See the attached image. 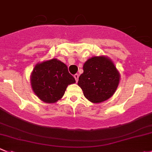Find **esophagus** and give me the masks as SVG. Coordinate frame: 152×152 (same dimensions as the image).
Segmentation results:
<instances>
[{
	"label": "esophagus",
	"instance_id": "1",
	"mask_svg": "<svg viewBox=\"0 0 152 152\" xmlns=\"http://www.w3.org/2000/svg\"><path fill=\"white\" fill-rule=\"evenodd\" d=\"M73 76H74L75 79H76V82H78V79H79V74H75Z\"/></svg>",
	"mask_w": 152,
	"mask_h": 152
}]
</instances>
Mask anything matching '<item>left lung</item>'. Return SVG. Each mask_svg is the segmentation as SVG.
Here are the masks:
<instances>
[{"label": "left lung", "instance_id": "obj_1", "mask_svg": "<svg viewBox=\"0 0 152 152\" xmlns=\"http://www.w3.org/2000/svg\"><path fill=\"white\" fill-rule=\"evenodd\" d=\"M83 70L78 85L91 102L105 101L115 93L120 75L110 58L103 56L92 57L84 64Z\"/></svg>", "mask_w": 152, "mask_h": 152}]
</instances>
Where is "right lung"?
<instances>
[{
  "label": "right lung",
  "instance_id": "1",
  "mask_svg": "<svg viewBox=\"0 0 152 152\" xmlns=\"http://www.w3.org/2000/svg\"><path fill=\"white\" fill-rule=\"evenodd\" d=\"M32 88L36 96L47 103L59 100L70 84L76 82L67 65L56 58L38 63L30 76Z\"/></svg>",
  "mask_w": 152,
  "mask_h": 152
}]
</instances>
